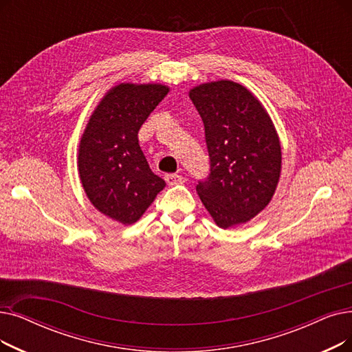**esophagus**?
I'll use <instances>...</instances> for the list:
<instances>
[{"mask_svg": "<svg viewBox=\"0 0 352 352\" xmlns=\"http://www.w3.org/2000/svg\"><path fill=\"white\" fill-rule=\"evenodd\" d=\"M165 181L168 186H175V184H182L186 181V178L178 174H166L165 175Z\"/></svg>", "mask_w": 352, "mask_h": 352, "instance_id": "obj_1", "label": "esophagus"}]
</instances>
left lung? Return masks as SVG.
Returning <instances> with one entry per match:
<instances>
[{
	"instance_id": "left-lung-1",
	"label": "left lung",
	"mask_w": 352,
	"mask_h": 352,
	"mask_svg": "<svg viewBox=\"0 0 352 352\" xmlns=\"http://www.w3.org/2000/svg\"><path fill=\"white\" fill-rule=\"evenodd\" d=\"M200 113L210 157V174L197 192L221 228L248 223L272 200L278 187L282 151L263 104L232 80L190 90Z\"/></svg>"
}]
</instances>
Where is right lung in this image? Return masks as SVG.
I'll return each instance as SVG.
<instances>
[{"mask_svg": "<svg viewBox=\"0 0 352 352\" xmlns=\"http://www.w3.org/2000/svg\"><path fill=\"white\" fill-rule=\"evenodd\" d=\"M168 91L157 83L112 87L82 135L78 166L85 192L102 214L122 224L140 220L165 187L151 171L138 132Z\"/></svg>", "mask_w": 352, "mask_h": 352, "instance_id": "obj_1", "label": "right lung"}]
</instances>
